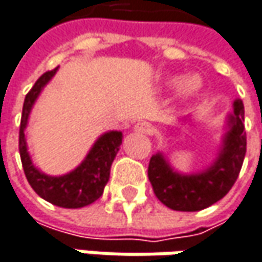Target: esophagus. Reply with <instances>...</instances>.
Returning <instances> with one entry per match:
<instances>
[{
  "mask_svg": "<svg viewBox=\"0 0 262 262\" xmlns=\"http://www.w3.org/2000/svg\"><path fill=\"white\" fill-rule=\"evenodd\" d=\"M134 131L139 134H150L152 133V125L149 122H139L134 125Z\"/></svg>",
  "mask_w": 262,
  "mask_h": 262,
  "instance_id": "esophagus-1",
  "label": "esophagus"
}]
</instances>
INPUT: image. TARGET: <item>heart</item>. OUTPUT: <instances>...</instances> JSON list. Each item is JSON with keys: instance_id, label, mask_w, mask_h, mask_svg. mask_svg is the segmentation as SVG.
Segmentation results:
<instances>
[{"instance_id": "1", "label": "heart", "mask_w": 262, "mask_h": 262, "mask_svg": "<svg viewBox=\"0 0 262 262\" xmlns=\"http://www.w3.org/2000/svg\"><path fill=\"white\" fill-rule=\"evenodd\" d=\"M168 84L170 86L176 84L178 97H180V98H189V97H192V95H195V94L200 92V89L203 88V79L198 74L191 73V74H186V76H183L180 79H176V77L170 79Z\"/></svg>"}]
</instances>
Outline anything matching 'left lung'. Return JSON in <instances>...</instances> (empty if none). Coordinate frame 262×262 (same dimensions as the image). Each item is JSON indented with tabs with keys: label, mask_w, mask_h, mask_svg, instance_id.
I'll return each instance as SVG.
<instances>
[{
	"label": "left lung",
	"mask_w": 262,
	"mask_h": 262,
	"mask_svg": "<svg viewBox=\"0 0 262 262\" xmlns=\"http://www.w3.org/2000/svg\"><path fill=\"white\" fill-rule=\"evenodd\" d=\"M245 155V107L242 100H235L233 113L227 116L216 158L209 167L195 173H180L162 152H157L150 158L147 176L162 204L179 212H198L228 194L238 178Z\"/></svg>",
	"instance_id": "left-lung-1"
}]
</instances>
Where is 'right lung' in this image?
<instances>
[{"mask_svg":"<svg viewBox=\"0 0 262 262\" xmlns=\"http://www.w3.org/2000/svg\"><path fill=\"white\" fill-rule=\"evenodd\" d=\"M58 68L45 73L25 97L19 131V152L25 176L31 188L38 195L58 207L80 209L92 204L103 195L104 188L110 178L112 162L119 152L123 136L121 131H107L101 134L92 144L83 161L74 170L62 176H49L38 170L28 152L27 126L34 104Z\"/></svg>","mask_w":262,"mask_h":262,"instance_id":"right-lung-1","label":"right lung"}]
</instances>
